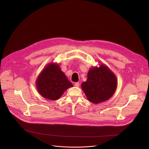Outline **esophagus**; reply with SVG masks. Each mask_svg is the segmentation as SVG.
<instances>
[{
  "label": "esophagus",
  "mask_w": 149,
  "mask_h": 149,
  "mask_svg": "<svg viewBox=\"0 0 149 149\" xmlns=\"http://www.w3.org/2000/svg\"><path fill=\"white\" fill-rule=\"evenodd\" d=\"M74 86L76 87H78L79 86V84L78 82H76V83H75V84H74Z\"/></svg>",
  "instance_id": "34e87169"
}]
</instances>
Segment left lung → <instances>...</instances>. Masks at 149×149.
<instances>
[{
    "label": "left lung",
    "instance_id": "left-lung-1",
    "mask_svg": "<svg viewBox=\"0 0 149 149\" xmlns=\"http://www.w3.org/2000/svg\"><path fill=\"white\" fill-rule=\"evenodd\" d=\"M117 79L113 72L105 65L91 68L87 79L81 87L89 101L98 104L109 100L115 93Z\"/></svg>",
    "mask_w": 149,
    "mask_h": 149
}]
</instances>
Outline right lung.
Returning a JSON list of instances; mask_svg holds the SVG:
<instances>
[{
    "label": "right lung",
    "instance_id": "1",
    "mask_svg": "<svg viewBox=\"0 0 149 149\" xmlns=\"http://www.w3.org/2000/svg\"><path fill=\"white\" fill-rule=\"evenodd\" d=\"M38 93L49 100H58L68 88L73 87L57 63L51 62L39 74L36 80Z\"/></svg>",
    "mask_w": 149,
    "mask_h": 149
}]
</instances>
